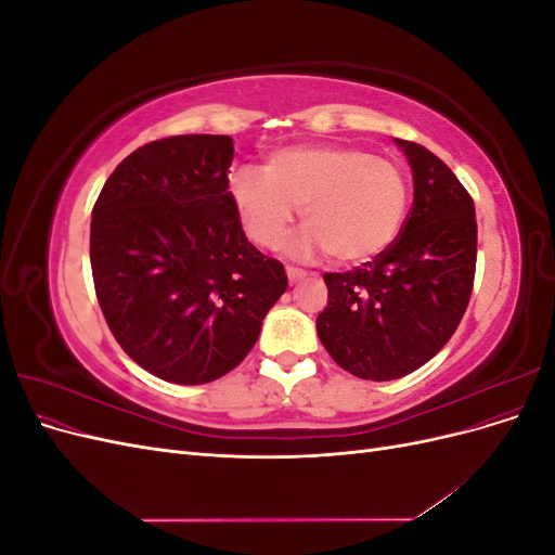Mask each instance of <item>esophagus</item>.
I'll return each mask as SVG.
<instances>
[{"label": "esophagus", "mask_w": 555, "mask_h": 555, "mask_svg": "<svg viewBox=\"0 0 555 555\" xmlns=\"http://www.w3.org/2000/svg\"><path fill=\"white\" fill-rule=\"evenodd\" d=\"M306 271L304 268H294V266H287V278H289V282L292 284H296V282H300V280H306Z\"/></svg>", "instance_id": "esophagus-1"}]
</instances>
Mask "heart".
Here are the masks:
<instances>
[{"label":"heart","mask_w":555,"mask_h":555,"mask_svg":"<svg viewBox=\"0 0 555 555\" xmlns=\"http://www.w3.org/2000/svg\"><path fill=\"white\" fill-rule=\"evenodd\" d=\"M229 194L247 238L278 249L296 208L308 227L294 257L328 251L340 263H361L389 247L408 220L410 182L386 157L347 145H292L275 150L263 171L238 169Z\"/></svg>","instance_id":"b5f03b06"}]
</instances>
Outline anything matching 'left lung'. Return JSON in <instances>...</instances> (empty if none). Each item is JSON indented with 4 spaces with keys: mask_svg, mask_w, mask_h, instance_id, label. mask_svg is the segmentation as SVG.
<instances>
[{
    "mask_svg": "<svg viewBox=\"0 0 555 555\" xmlns=\"http://www.w3.org/2000/svg\"><path fill=\"white\" fill-rule=\"evenodd\" d=\"M414 201L398 238L354 271L324 273L328 306L317 317L333 361L361 379L414 373L449 343L469 304L477 266L475 201L428 147L400 141Z\"/></svg>",
    "mask_w": 555,
    "mask_h": 555,
    "instance_id": "left-lung-1",
    "label": "left lung"
}]
</instances>
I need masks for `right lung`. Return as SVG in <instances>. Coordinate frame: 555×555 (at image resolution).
Wrapping results in <instances>:
<instances>
[{"label": "right lung", "mask_w": 555, "mask_h": 555, "mask_svg": "<svg viewBox=\"0 0 555 555\" xmlns=\"http://www.w3.org/2000/svg\"><path fill=\"white\" fill-rule=\"evenodd\" d=\"M233 141L169 137L117 164L92 208L94 292L143 371L206 384L255 347L287 273L241 227L229 194Z\"/></svg>", "instance_id": "1"}]
</instances>
